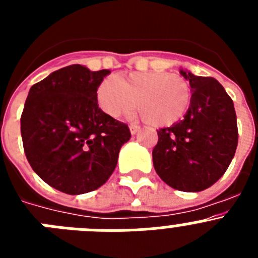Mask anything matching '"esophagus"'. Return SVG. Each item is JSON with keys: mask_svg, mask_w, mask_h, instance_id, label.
<instances>
[{"mask_svg": "<svg viewBox=\"0 0 258 258\" xmlns=\"http://www.w3.org/2000/svg\"><path fill=\"white\" fill-rule=\"evenodd\" d=\"M129 129H131V133L134 136V134H136L137 132L140 131V126H138V125H136V124H132L131 126H129Z\"/></svg>", "mask_w": 258, "mask_h": 258, "instance_id": "esophagus-1", "label": "esophagus"}]
</instances>
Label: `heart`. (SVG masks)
<instances>
[{
	"mask_svg": "<svg viewBox=\"0 0 258 258\" xmlns=\"http://www.w3.org/2000/svg\"><path fill=\"white\" fill-rule=\"evenodd\" d=\"M190 86L183 79L165 72H136L127 77L104 79L97 101L113 118L138 108L154 126H169L183 117L190 106Z\"/></svg>",
	"mask_w": 258,
	"mask_h": 258,
	"instance_id": "obj_1",
	"label": "heart"
}]
</instances>
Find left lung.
Here are the masks:
<instances>
[{
    "mask_svg": "<svg viewBox=\"0 0 258 258\" xmlns=\"http://www.w3.org/2000/svg\"><path fill=\"white\" fill-rule=\"evenodd\" d=\"M179 74L190 83L191 101L183 120L157 131L154 168L170 187L199 192L223 175L238 146L236 113L231 98L213 77Z\"/></svg>",
    "mask_w": 258,
    "mask_h": 258,
    "instance_id": "left-lung-1",
    "label": "left lung"
}]
</instances>
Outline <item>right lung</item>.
Here are the masks:
<instances>
[{
	"label": "right lung",
	"instance_id": "add662e5",
	"mask_svg": "<svg viewBox=\"0 0 258 258\" xmlns=\"http://www.w3.org/2000/svg\"><path fill=\"white\" fill-rule=\"evenodd\" d=\"M109 74L72 64L29 89L20 117L24 152L36 174L61 192L101 187L131 140L127 125L98 106L97 89Z\"/></svg>",
	"mask_w": 258,
	"mask_h": 258
}]
</instances>
